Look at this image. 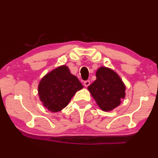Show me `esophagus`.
Here are the masks:
<instances>
[{"label":"esophagus","mask_w":158,"mask_h":158,"mask_svg":"<svg viewBox=\"0 0 158 158\" xmlns=\"http://www.w3.org/2000/svg\"><path fill=\"white\" fill-rule=\"evenodd\" d=\"M90 85V81L89 80H87V81H84V85L85 87H88Z\"/></svg>","instance_id":"1"}]
</instances>
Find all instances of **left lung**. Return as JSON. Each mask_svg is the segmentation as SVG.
<instances>
[{
    "label": "left lung",
    "mask_w": 158,
    "mask_h": 158,
    "mask_svg": "<svg viewBox=\"0 0 158 158\" xmlns=\"http://www.w3.org/2000/svg\"><path fill=\"white\" fill-rule=\"evenodd\" d=\"M96 79L87 89L103 111H110L120 105L125 97L126 87L119 76L110 68L101 67Z\"/></svg>",
    "instance_id": "1"
}]
</instances>
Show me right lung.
<instances>
[{
  "label": "right lung",
  "mask_w": 158,
  "mask_h": 158,
  "mask_svg": "<svg viewBox=\"0 0 158 158\" xmlns=\"http://www.w3.org/2000/svg\"><path fill=\"white\" fill-rule=\"evenodd\" d=\"M83 85L71 73L66 65H62L47 73L40 81L38 94L43 106L51 112H59L68 105L72 97Z\"/></svg>",
  "instance_id": "right-lung-1"
}]
</instances>
